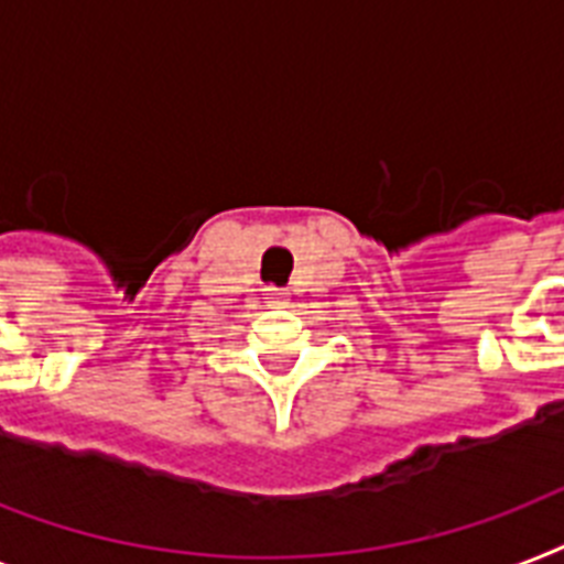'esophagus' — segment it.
Wrapping results in <instances>:
<instances>
[{
  "label": "esophagus",
  "instance_id": "obj_1",
  "mask_svg": "<svg viewBox=\"0 0 564 564\" xmlns=\"http://www.w3.org/2000/svg\"><path fill=\"white\" fill-rule=\"evenodd\" d=\"M265 299L272 301V304H278V307H283V304H286V301H290V292L286 290H265Z\"/></svg>",
  "mask_w": 564,
  "mask_h": 564
}]
</instances>
